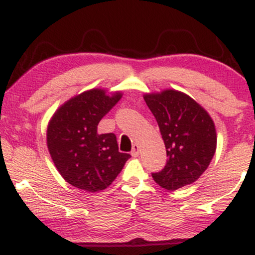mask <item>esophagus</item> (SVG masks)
I'll return each mask as SVG.
<instances>
[{"label": "esophagus", "instance_id": "obj_1", "mask_svg": "<svg viewBox=\"0 0 255 255\" xmlns=\"http://www.w3.org/2000/svg\"><path fill=\"white\" fill-rule=\"evenodd\" d=\"M140 154V146L137 143H134L133 148H131V155L133 157H137Z\"/></svg>", "mask_w": 255, "mask_h": 255}]
</instances>
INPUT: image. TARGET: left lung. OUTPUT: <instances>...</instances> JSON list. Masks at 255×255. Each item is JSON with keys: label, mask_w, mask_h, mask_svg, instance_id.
<instances>
[{"label": "left lung", "mask_w": 255, "mask_h": 255, "mask_svg": "<svg viewBox=\"0 0 255 255\" xmlns=\"http://www.w3.org/2000/svg\"><path fill=\"white\" fill-rule=\"evenodd\" d=\"M143 100L157 120L166 147V165L160 172L152 173L154 182L170 191L196 182L216 151L213 119L194 98L173 89L145 94Z\"/></svg>", "instance_id": "left-lung-1"}]
</instances>
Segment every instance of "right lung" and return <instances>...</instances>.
<instances>
[{
  "instance_id": "add662e5",
  "label": "right lung",
  "mask_w": 255,
  "mask_h": 255,
  "mask_svg": "<svg viewBox=\"0 0 255 255\" xmlns=\"http://www.w3.org/2000/svg\"><path fill=\"white\" fill-rule=\"evenodd\" d=\"M122 93L91 89L60 106L47 126V147L61 177L89 192L107 189L130 158L119 152L115 134H98L97 126Z\"/></svg>"
}]
</instances>
